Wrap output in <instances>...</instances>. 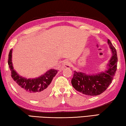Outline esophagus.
Here are the masks:
<instances>
[{
    "label": "esophagus",
    "instance_id": "1",
    "mask_svg": "<svg viewBox=\"0 0 126 126\" xmlns=\"http://www.w3.org/2000/svg\"><path fill=\"white\" fill-rule=\"evenodd\" d=\"M63 64L64 67H66V68H68L71 67V66H72L71 63H70L68 61H65L63 62Z\"/></svg>",
    "mask_w": 126,
    "mask_h": 126
}]
</instances>
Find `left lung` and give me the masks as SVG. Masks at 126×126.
Instances as JSON below:
<instances>
[{"instance_id":"1","label":"left lung","mask_w":126,"mask_h":126,"mask_svg":"<svg viewBox=\"0 0 126 126\" xmlns=\"http://www.w3.org/2000/svg\"><path fill=\"white\" fill-rule=\"evenodd\" d=\"M108 43L112 52V57L108 64V71L91 76L74 71L71 83L76 90L85 95H97L105 91L111 83L117 71L118 58L116 49L109 39Z\"/></svg>"}]
</instances>
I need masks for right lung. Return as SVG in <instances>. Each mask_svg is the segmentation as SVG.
<instances>
[{
    "instance_id": "obj_1",
    "label": "right lung",
    "mask_w": 126,
    "mask_h": 126,
    "mask_svg": "<svg viewBox=\"0 0 126 126\" xmlns=\"http://www.w3.org/2000/svg\"><path fill=\"white\" fill-rule=\"evenodd\" d=\"M12 49L8 55V65L15 87L24 97L32 99H39L45 97L50 90L51 82L58 71L50 69L39 77L27 79L19 76L14 70L12 62Z\"/></svg>"
}]
</instances>
